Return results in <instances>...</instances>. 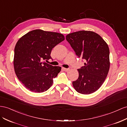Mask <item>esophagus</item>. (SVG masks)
Here are the masks:
<instances>
[{
    "label": "esophagus",
    "mask_w": 127,
    "mask_h": 127,
    "mask_svg": "<svg viewBox=\"0 0 127 127\" xmlns=\"http://www.w3.org/2000/svg\"><path fill=\"white\" fill-rule=\"evenodd\" d=\"M63 69L64 70V71H69L70 69H69V68H63Z\"/></svg>",
    "instance_id": "34e87169"
}]
</instances>
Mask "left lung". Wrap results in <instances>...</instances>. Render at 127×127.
<instances>
[{
  "instance_id": "8db88e82",
  "label": "left lung",
  "mask_w": 127,
  "mask_h": 127,
  "mask_svg": "<svg viewBox=\"0 0 127 127\" xmlns=\"http://www.w3.org/2000/svg\"><path fill=\"white\" fill-rule=\"evenodd\" d=\"M78 58L85 61V66L77 69L79 76L73 82L78 93L89 95L100 88L107 76L110 67L107 44L98 33L81 30L66 37Z\"/></svg>"
}]
</instances>
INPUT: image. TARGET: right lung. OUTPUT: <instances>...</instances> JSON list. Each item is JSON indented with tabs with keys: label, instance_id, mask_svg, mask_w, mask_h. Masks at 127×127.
Wrapping results in <instances>:
<instances>
[{
	"label": "right lung",
	"instance_id": "1",
	"mask_svg": "<svg viewBox=\"0 0 127 127\" xmlns=\"http://www.w3.org/2000/svg\"><path fill=\"white\" fill-rule=\"evenodd\" d=\"M64 40L62 33L41 29L31 31L18 40L14 49V68L18 79L28 90L41 93L52 86L61 67L42 61L51 59L53 48Z\"/></svg>",
	"mask_w": 127,
	"mask_h": 127
}]
</instances>
